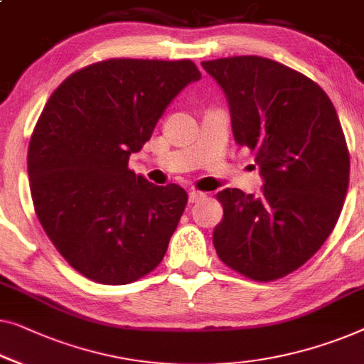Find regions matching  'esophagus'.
<instances>
[{
  "label": "esophagus",
  "instance_id": "1",
  "mask_svg": "<svg viewBox=\"0 0 364 364\" xmlns=\"http://www.w3.org/2000/svg\"><path fill=\"white\" fill-rule=\"evenodd\" d=\"M205 197H207V193H205V192L192 191L191 193H188V202H191V203H197V202H200V200L205 198Z\"/></svg>",
  "mask_w": 364,
  "mask_h": 364
}]
</instances>
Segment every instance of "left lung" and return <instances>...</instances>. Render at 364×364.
Masks as SVG:
<instances>
[{
    "label": "left lung",
    "mask_w": 364,
    "mask_h": 364,
    "mask_svg": "<svg viewBox=\"0 0 364 364\" xmlns=\"http://www.w3.org/2000/svg\"><path fill=\"white\" fill-rule=\"evenodd\" d=\"M228 98L236 143L256 156L259 197L217 193L213 246L226 266L271 282L304 266L333 231L350 182V152L335 107L294 68L259 55L202 62Z\"/></svg>",
    "instance_id": "left-lung-1"
}]
</instances>
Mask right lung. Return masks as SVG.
Here are the masks:
<instances>
[{"mask_svg":"<svg viewBox=\"0 0 364 364\" xmlns=\"http://www.w3.org/2000/svg\"><path fill=\"white\" fill-rule=\"evenodd\" d=\"M192 60L107 59L47 100L28 149L36 215L62 257L90 281L123 286L161 264L188 195L128 167L183 87Z\"/></svg>","mask_w":364,"mask_h":364,"instance_id":"1","label":"right lung"}]
</instances>
